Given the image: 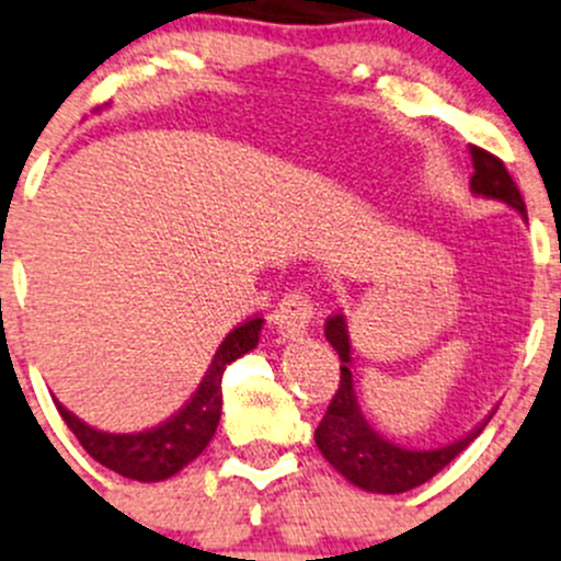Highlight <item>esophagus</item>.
Masks as SVG:
<instances>
[{"instance_id": "1", "label": "esophagus", "mask_w": 561, "mask_h": 561, "mask_svg": "<svg viewBox=\"0 0 561 561\" xmlns=\"http://www.w3.org/2000/svg\"><path fill=\"white\" fill-rule=\"evenodd\" d=\"M311 314H314L311 298L300 290H290L285 293V298L274 309V325L279 328V333L285 339H298V335H304L309 330Z\"/></svg>"}]
</instances>
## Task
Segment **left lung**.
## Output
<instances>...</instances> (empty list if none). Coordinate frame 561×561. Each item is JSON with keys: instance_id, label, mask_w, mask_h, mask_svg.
Here are the masks:
<instances>
[{"instance_id": "left-lung-1", "label": "left lung", "mask_w": 561, "mask_h": 561, "mask_svg": "<svg viewBox=\"0 0 561 561\" xmlns=\"http://www.w3.org/2000/svg\"><path fill=\"white\" fill-rule=\"evenodd\" d=\"M473 156V176H470V187L483 198H497V202L514 206L522 217H527V206H524L522 193H518L514 176L508 174L505 163L492 152L481 150V147H470ZM325 339L330 341L341 357V381L335 389L333 400H330L325 416H322L320 427L314 430L317 449L322 457L352 481L355 486L365 492L379 494H400L409 489L422 486L424 481L433 479L435 473L446 468L457 454H462L481 435L486 422L479 424L470 435L454 440L449 446H438V449H403V446L392 444V440L381 438L368 422H365L363 411H359L355 379H352V346L350 333H346V320L341 314H330L325 322Z\"/></svg>"}]
</instances>
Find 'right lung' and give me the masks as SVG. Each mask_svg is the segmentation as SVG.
<instances>
[{"instance_id": "right-lung-1", "label": "right lung", "mask_w": 561, "mask_h": 561, "mask_svg": "<svg viewBox=\"0 0 561 561\" xmlns=\"http://www.w3.org/2000/svg\"><path fill=\"white\" fill-rule=\"evenodd\" d=\"M263 317H250L226 335V341L211 359L209 370L198 385L193 398L180 411L158 427L141 433H102L88 427L78 416L69 414L61 403H56L58 414L72 430L80 446L104 468L126 476L134 481H163L180 473L187 462L206 449L220 424L222 411V374L226 365L255 350L261 339Z\"/></svg>"}]
</instances>
